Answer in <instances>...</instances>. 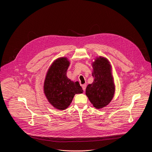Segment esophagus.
Listing matches in <instances>:
<instances>
[{"mask_svg":"<svg viewBox=\"0 0 152 152\" xmlns=\"http://www.w3.org/2000/svg\"><path fill=\"white\" fill-rule=\"evenodd\" d=\"M86 84L82 85V89H83V90L84 92H85V90H86Z\"/></svg>","mask_w":152,"mask_h":152,"instance_id":"1","label":"esophagus"}]
</instances>
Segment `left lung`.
<instances>
[{"instance_id":"left-lung-1","label":"left lung","mask_w":152,"mask_h":152,"mask_svg":"<svg viewBox=\"0 0 152 152\" xmlns=\"http://www.w3.org/2000/svg\"><path fill=\"white\" fill-rule=\"evenodd\" d=\"M94 81L86 88V95L96 109L107 106L112 100L115 85L112 72V66L109 60L103 57H96L92 63Z\"/></svg>"}]
</instances>
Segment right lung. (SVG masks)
Instances as JSON below:
<instances>
[{
	"label": "right lung",
	"instance_id": "add662e5",
	"mask_svg": "<svg viewBox=\"0 0 152 152\" xmlns=\"http://www.w3.org/2000/svg\"><path fill=\"white\" fill-rule=\"evenodd\" d=\"M70 62L67 57L56 60L48 69L43 85L44 94L54 108L65 110L71 104L75 94L83 92L79 82L66 76Z\"/></svg>",
	"mask_w": 152,
	"mask_h": 152
}]
</instances>
